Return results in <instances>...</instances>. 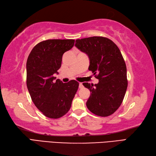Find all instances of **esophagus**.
Here are the masks:
<instances>
[{
    "label": "esophagus",
    "mask_w": 156,
    "mask_h": 156,
    "mask_svg": "<svg viewBox=\"0 0 156 156\" xmlns=\"http://www.w3.org/2000/svg\"><path fill=\"white\" fill-rule=\"evenodd\" d=\"M82 87H83V85H82V82H80V83H79V88H82Z\"/></svg>",
    "instance_id": "34e87169"
}]
</instances>
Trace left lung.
Instances as JSON below:
<instances>
[{"label": "left lung", "mask_w": 156, "mask_h": 156, "mask_svg": "<svg viewBox=\"0 0 156 156\" xmlns=\"http://www.w3.org/2000/svg\"><path fill=\"white\" fill-rule=\"evenodd\" d=\"M75 46L90 59L88 69L98 79V83L83 84L90 91L87 107L100 117L113 114L120 107L127 90V68L123 57L115 43L107 37L76 39Z\"/></svg>", "instance_id": "left-lung-1"}]
</instances>
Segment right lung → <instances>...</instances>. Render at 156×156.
Wrapping results in <instances>:
<instances>
[{"label":"right lung","mask_w":156,"mask_h":156,"mask_svg":"<svg viewBox=\"0 0 156 156\" xmlns=\"http://www.w3.org/2000/svg\"><path fill=\"white\" fill-rule=\"evenodd\" d=\"M74 39H48L33 48L27 61V87L35 107L45 117L58 119L71 108L79 83H67L54 76L61 67L62 55L72 48Z\"/></svg>","instance_id":"1"}]
</instances>
